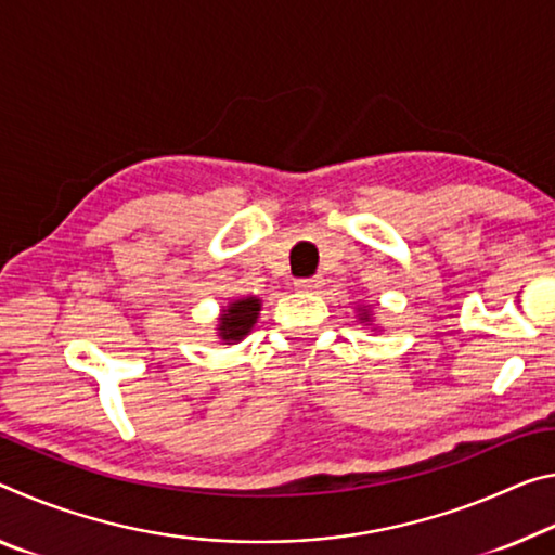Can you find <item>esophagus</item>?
I'll return each instance as SVG.
<instances>
[{
    "instance_id": "obj_1",
    "label": "esophagus",
    "mask_w": 555,
    "mask_h": 555,
    "mask_svg": "<svg viewBox=\"0 0 555 555\" xmlns=\"http://www.w3.org/2000/svg\"><path fill=\"white\" fill-rule=\"evenodd\" d=\"M294 286H296V292H319V288L323 286V279H319V276L296 279Z\"/></svg>"
}]
</instances>
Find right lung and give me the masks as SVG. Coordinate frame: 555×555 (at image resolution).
<instances>
[{
	"mask_svg": "<svg viewBox=\"0 0 555 555\" xmlns=\"http://www.w3.org/2000/svg\"><path fill=\"white\" fill-rule=\"evenodd\" d=\"M259 313V298H240L230 309L222 313V325H219V336L227 343L242 340L254 323H257Z\"/></svg>",
	"mask_w": 555,
	"mask_h": 555,
	"instance_id": "1",
	"label": "right lung"
}]
</instances>
